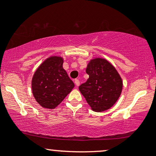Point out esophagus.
I'll use <instances>...</instances> for the list:
<instances>
[{"mask_svg": "<svg viewBox=\"0 0 156 156\" xmlns=\"http://www.w3.org/2000/svg\"><path fill=\"white\" fill-rule=\"evenodd\" d=\"M75 83H76V86L77 87H78V86L80 85V81H79V80H78V79H76L75 80Z\"/></svg>", "mask_w": 156, "mask_h": 156, "instance_id": "1", "label": "esophagus"}]
</instances>
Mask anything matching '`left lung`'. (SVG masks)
I'll list each match as a JSON object with an SVG mask.
<instances>
[{
	"mask_svg": "<svg viewBox=\"0 0 156 156\" xmlns=\"http://www.w3.org/2000/svg\"><path fill=\"white\" fill-rule=\"evenodd\" d=\"M87 82L79 87L80 93L94 112H102L115 104L122 90V80L116 68L105 58L89 61Z\"/></svg>",
	"mask_w": 156,
	"mask_h": 156,
	"instance_id": "1",
	"label": "left lung"
}]
</instances>
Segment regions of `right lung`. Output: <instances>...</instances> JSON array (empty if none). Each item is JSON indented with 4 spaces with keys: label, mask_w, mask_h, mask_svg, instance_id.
<instances>
[{
    "label": "right lung",
    "mask_w": 156,
    "mask_h": 156,
    "mask_svg": "<svg viewBox=\"0 0 156 156\" xmlns=\"http://www.w3.org/2000/svg\"><path fill=\"white\" fill-rule=\"evenodd\" d=\"M63 58L56 55L42 62L32 78V93L45 108H55L74 88L75 84L63 68Z\"/></svg>",
    "instance_id": "obj_1"
}]
</instances>
